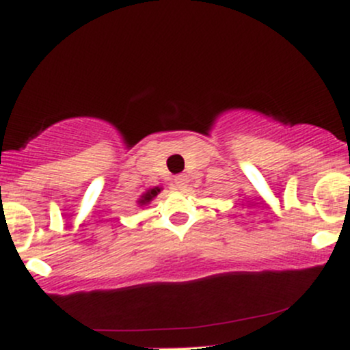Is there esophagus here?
I'll return each mask as SVG.
<instances>
[{"label":"esophagus","instance_id":"esophagus-1","mask_svg":"<svg viewBox=\"0 0 350 350\" xmlns=\"http://www.w3.org/2000/svg\"><path fill=\"white\" fill-rule=\"evenodd\" d=\"M187 183H189L187 176H184V174H179L174 178V187L178 189V191H184L187 186Z\"/></svg>","mask_w":350,"mask_h":350}]
</instances>
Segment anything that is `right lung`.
I'll return each instance as SVG.
<instances>
[{"instance_id":"obj_1","label":"right lung","mask_w":350,"mask_h":350,"mask_svg":"<svg viewBox=\"0 0 350 350\" xmlns=\"http://www.w3.org/2000/svg\"><path fill=\"white\" fill-rule=\"evenodd\" d=\"M161 189H163V187H158V186H156V187H152V189H148V191L144 192V194H142V198H139L138 200H136V204H138L139 207H144V206H148V204H150L151 200L154 199L156 196L159 194V192H161Z\"/></svg>"}]
</instances>
